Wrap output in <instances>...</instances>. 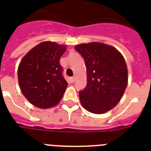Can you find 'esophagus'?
Returning a JSON list of instances; mask_svg holds the SVG:
<instances>
[{"instance_id":"34e87169","label":"esophagus","mask_w":151,"mask_h":151,"mask_svg":"<svg viewBox=\"0 0 151 151\" xmlns=\"http://www.w3.org/2000/svg\"><path fill=\"white\" fill-rule=\"evenodd\" d=\"M74 81H75V78H74V77H72V78H70L71 83H73V82H74Z\"/></svg>"}]
</instances>
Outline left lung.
<instances>
[{"label": "left lung", "mask_w": 151, "mask_h": 151, "mask_svg": "<svg viewBox=\"0 0 151 151\" xmlns=\"http://www.w3.org/2000/svg\"><path fill=\"white\" fill-rule=\"evenodd\" d=\"M83 56L87 69V85L79 92L83 107L93 114H103L114 107L128 84L124 57L112 46L99 42L75 47Z\"/></svg>", "instance_id": "8db88e82"}]
</instances>
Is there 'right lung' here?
<instances>
[{"instance_id":"right-lung-1","label":"right lung","mask_w":151,"mask_h":151,"mask_svg":"<svg viewBox=\"0 0 151 151\" xmlns=\"http://www.w3.org/2000/svg\"><path fill=\"white\" fill-rule=\"evenodd\" d=\"M66 49V45L44 41L32 48L20 62L18 68L20 89L37 107H52L63 96L68 84L63 76L59 60Z\"/></svg>"}]
</instances>
